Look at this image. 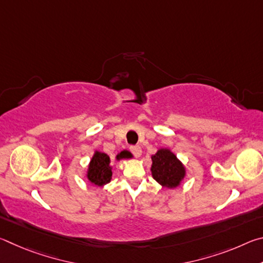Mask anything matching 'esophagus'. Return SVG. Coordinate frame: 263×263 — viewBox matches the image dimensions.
Returning a JSON list of instances; mask_svg holds the SVG:
<instances>
[{
    "mask_svg": "<svg viewBox=\"0 0 263 263\" xmlns=\"http://www.w3.org/2000/svg\"><path fill=\"white\" fill-rule=\"evenodd\" d=\"M130 149H131V152L133 153V155H135V157H137V158H140L141 157L142 151H141L140 146H131Z\"/></svg>",
    "mask_w": 263,
    "mask_h": 263,
    "instance_id": "1",
    "label": "esophagus"
}]
</instances>
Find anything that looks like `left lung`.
I'll return each mask as SVG.
<instances>
[{
	"label": "left lung",
	"instance_id": "8db88e82",
	"mask_svg": "<svg viewBox=\"0 0 263 263\" xmlns=\"http://www.w3.org/2000/svg\"><path fill=\"white\" fill-rule=\"evenodd\" d=\"M151 173L153 179L163 188L175 189L183 182L186 169L171 149L159 148L157 153L152 155Z\"/></svg>",
	"mask_w": 263,
	"mask_h": 263
}]
</instances>
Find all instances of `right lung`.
<instances>
[{
  "label": "right lung",
  "mask_w": 263,
  "mask_h": 263,
  "mask_svg": "<svg viewBox=\"0 0 263 263\" xmlns=\"http://www.w3.org/2000/svg\"><path fill=\"white\" fill-rule=\"evenodd\" d=\"M86 177L92 185L103 186L109 183L112 179V166L109 155L96 149L89 161Z\"/></svg>",
  "instance_id": "add662e5"
}]
</instances>
